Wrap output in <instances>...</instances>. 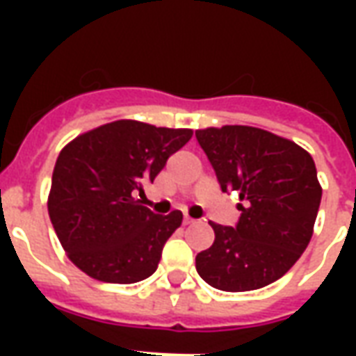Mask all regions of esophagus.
Masks as SVG:
<instances>
[{
	"label": "esophagus",
	"mask_w": 356,
	"mask_h": 356,
	"mask_svg": "<svg viewBox=\"0 0 356 356\" xmlns=\"http://www.w3.org/2000/svg\"><path fill=\"white\" fill-rule=\"evenodd\" d=\"M183 223H185V225H193V223H196V221H194L193 217L185 216V219H183Z\"/></svg>",
	"instance_id": "obj_1"
}]
</instances>
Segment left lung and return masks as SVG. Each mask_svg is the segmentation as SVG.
Returning a JSON list of instances; mask_svg holds the SVG:
<instances>
[{
	"mask_svg": "<svg viewBox=\"0 0 356 356\" xmlns=\"http://www.w3.org/2000/svg\"><path fill=\"white\" fill-rule=\"evenodd\" d=\"M196 139L221 191L240 198L236 227L209 223L216 240L196 255V270L217 290H259L286 275L311 242L322 198L313 158L250 125L206 127Z\"/></svg>",
	"mask_w": 356,
	"mask_h": 356,
	"instance_id": "8db88e82",
	"label": "left lung"
}]
</instances>
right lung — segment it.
I'll list each match as a JSON object with an SVG mask.
<instances>
[{
	"instance_id": "1",
	"label": "right lung",
	"mask_w": 356,
	"mask_h": 356,
	"mask_svg": "<svg viewBox=\"0 0 356 356\" xmlns=\"http://www.w3.org/2000/svg\"><path fill=\"white\" fill-rule=\"evenodd\" d=\"M191 137L193 129L116 120L81 133L60 150L47 209L76 267L110 284L140 282L154 273L183 213L156 216L135 194L145 193L143 186Z\"/></svg>"
}]
</instances>
